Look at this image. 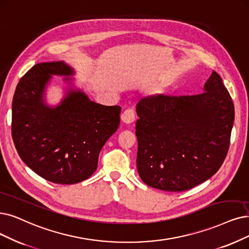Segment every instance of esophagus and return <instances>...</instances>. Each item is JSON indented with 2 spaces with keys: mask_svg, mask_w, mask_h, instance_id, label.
<instances>
[{
  "mask_svg": "<svg viewBox=\"0 0 249 249\" xmlns=\"http://www.w3.org/2000/svg\"><path fill=\"white\" fill-rule=\"evenodd\" d=\"M135 118H136V113H135L134 109H132V108L125 109V110L122 114V121L124 124H131V123H133L135 121Z\"/></svg>",
  "mask_w": 249,
  "mask_h": 249,
  "instance_id": "1",
  "label": "esophagus"
}]
</instances>
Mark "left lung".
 Here are the masks:
<instances>
[{
	"instance_id": "8db88e82",
	"label": "left lung",
	"mask_w": 249,
	"mask_h": 249,
	"mask_svg": "<svg viewBox=\"0 0 249 249\" xmlns=\"http://www.w3.org/2000/svg\"><path fill=\"white\" fill-rule=\"evenodd\" d=\"M204 92L148 96L137 104V170L152 188L181 192L213 176L230 146L234 104L213 71Z\"/></svg>"
}]
</instances>
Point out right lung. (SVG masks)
I'll list each match as a JSON object with an SVG mask.
<instances>
[{
	"label": "right lung",
	"instance_id": "right-lung-1",
	"mask_svg": "<svg viewBox=\"0 0 249 249\" xmlns=\"http://www.w3.org/2000/svg\"><path fill=\"white\" fill-rule=\"evenodd\" d=\"M53 74L68 76L73 71L63 61L44 62L20 78L12 102V138L22 161L39 177L75 184L96 171L99 153L119 125L122 108L93 102L73 89L50 107L44 92Z\"/></svg>",
	"mask_w": 249,
	"mask_h": 249
}]
</instances>
